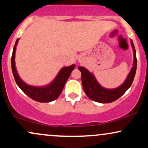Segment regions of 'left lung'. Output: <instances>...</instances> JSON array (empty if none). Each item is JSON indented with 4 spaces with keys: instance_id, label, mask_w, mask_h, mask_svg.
I'll list each match as a JSON object with an SVG mask.
<instances>
[{
    "instance_id": "left-lung-1",
    "label": "left lung",
    "mask_w": 148,
    "mask_h": 148,
    "mask_svg": "<svg viewBox=\"0 0 148 148\" xmlns=\"http://www.w3.org/2000/svg\"><path fill=\"white\" fill-rule=\"evenodd\" d=\"M131 45L134 53L133 67L131 69L125 82L118 88L107 89L102 87L97 81L95 76L87 69L84 67H78L81 72V81L84 92L90 99L99 103H111L120 98L130 88L135 76L137 66L136 53L132 40H131Z\"/></svg>"
}]
</instances>
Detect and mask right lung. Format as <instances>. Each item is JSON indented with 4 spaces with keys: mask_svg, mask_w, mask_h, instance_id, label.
I'll list each match as a JSON object with an SVG mask.
<instances>
[{
    "mask_svg": "<svg viewBox=\"0 0 148 148\" xmlns=\"http://www.w3.org/2000/svg\"><path fill=\"white\" fill-rule=\"evenodd\" d=\"M18 40L19 39H17L15 42L11 60L12 70L17 86L26 95H28L32 99L39 102H50L56 99L60 96L64 84L70 76L71 73L75 68V64H72L69 67H64L61 69L55 79L48 86H41V87L29 86L21 79L15 67V52H16V45L18 44Z\"/></svg>",
    "mask_w": 148,
    "mask_h": 148,
    "instance_id": "add662e5",
    "label": "right lung"
}]
</instances>
